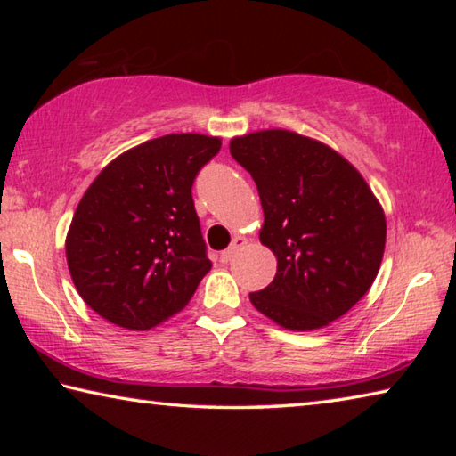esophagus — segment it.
<instances>
[{
    "instance_id": "1",
    "label": "esophagus",
    "mask_w": 456,
    "mask_h": 456,
    "mask_svg": "<svg viewBox=\"0 0 456 456\" xmlns=\"http://www.w3.org/2000/svg\"><path fill=\"white\" fill-rule=\"evenodd\" d=\"M245 245V239L243 237H235L233 239V243H231V247L229 249H225V251H221V256H219V259L223 261V264H227V261H231L235 257V253L241 249V247Z\"/></svg>"
}]
</instances>
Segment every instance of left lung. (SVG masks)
<instances>
[{
	"label": "left lung",
	"mask_w": 456,
	"mask_h": 456,
	"mask_svg": "<svg viewBox=\"0 0 456 456\" xmlns=\"http://www.w3.org/2000/svg\"><path fill=\"white\" fill-rule=\"evenodd\" d=\"M231 157L256 181L264 227L259 239L277 273L251 304L297 331L328 326L366 296L382 264L386 219L348 160L289 130L233 138Z\"/></svg>",
	"instance_id": "left-lung-1"
}]
</instances>
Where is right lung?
<instances>
[{"label": "right lung", "instance_id": "obj_1", "mask_svg": "<svg viewBox=\"0 0 456 456\" xmlns=\"http://www.w3.org/2000/svg\"><path fill=\"white\" fill-rule=\"evenodd\" d=\"M219 151V138L205 134L152 138L84 192L66 259L80 297L104 320L151 330L189 304L211 269L192 183Z\"/></svg>", "mask_w": 456, "mask_h": 456}]
</instances>
